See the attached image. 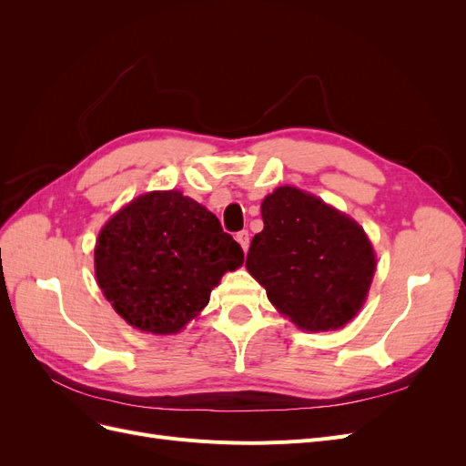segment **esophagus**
Here are the masks:
<instances>
[{"label":"esophagus","instance_id":"34e87169","mask_svg":"<svg viewBox=\"0 0 466 466\" xmlns=\"http://www.w3.org/2000/svg\"><path fill=\"white\" fill-rule=\"evenodd\" d=\"M235 238H237V243L243 247V250L247 252L248 250V245H250V237H248V231L247 229H243V231H238L237 235H235Z\"/></svg>","mask_w":466,"mask_h":466}]
</instances>
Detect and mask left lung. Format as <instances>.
Instances as JSON below:
<instances>
[{
  "mask_svg": "<svg viewBox=\"0 0 466 466\" xmlns=\"http://www.w3.org/2000/svg\"><path fill=\"white\" fill-rule=\"evenodd\" d=\"M247 270L268 299L303 330H336L358 315L375 274V252L360 225L317 196L279 187L260 206Z\"/></svg>",
  "mask_w": 466,
  "mask_h": 466,
  "instance_id": "1",
  "label": "left lung"
}]
</instances>
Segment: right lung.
I'll return each instance as SVG.
<instances>
[{
  "label": "right lung",
  "mask_w": 466,
  "mask_h": 466,
  "mask_svg": "<svg viewBox=\"0 0 466 466\" xmlns=\"http://www.w3.org/2000/svg\"><path fill=\"white\" fill-rule=\"evenodd\" d=\"M243 248L219 219L178 190L137 196L112 216L95 245V276L130 327L175 334L208 305Z\"/></svg>",
  "instance_id": "add662e5"
}]
</instances>
